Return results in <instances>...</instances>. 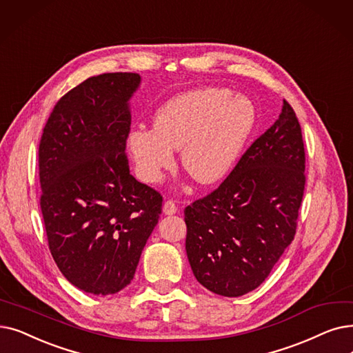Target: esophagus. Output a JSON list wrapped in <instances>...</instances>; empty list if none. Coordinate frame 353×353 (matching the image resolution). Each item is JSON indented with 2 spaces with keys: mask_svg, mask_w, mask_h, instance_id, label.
I'll return each instance as SVG.
<instances>
[{
  "mask_svg": "<svg viewBox=\"0 0 353 353\" xmlns=\"http://www.w3.org/2000/svg\"><path fill=\"white\" fill-rule=\"evenodd\" d=\"M177 212V206L173 201H165L163 205V213L164 214H174Z\"/></svg>",
  "mask_w": 353,
  "mask_h": 353,
  "instance_id": "34e87169",
  "label": "esophagus"
}]
</instances>
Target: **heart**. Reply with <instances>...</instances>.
<instances>
[{"label": "heart", "instance_id": "heart-1", "mask_svg": "<svg viewBox=\"0 0 353 353\" xmlns=\"http://www.w3.org/2000/svg\"><path fill=\"white\" fill-rule=\"evenodd\" d=\"M154 128L137 127L127 148L139 177L161 179L180 148L185 170L201 185L219 181L234 167L255 125V108L226 89L189 90L168 99L154 114Z\"/></svg>", "mask_w": 353, "mask_h": 353}]
</instances>
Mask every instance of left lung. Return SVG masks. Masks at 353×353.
Listing matches in <instances>:
<instances>
[{"label": "left lung", "mask_w": 353, "mask_h": 353, "mask_svg": "<svg viewBox=\"0 0 353 353\" xmlns=\"http://www.w3.org/2000/svg\"><path fill=\"white\" fill-rule=\"evenodd\" d=\"M304 168L301 127L283 101L279 119L221 186L185 209L186 252L199 283L225 297L263 284L294 239Z\"/></svg>", "instance_id": "8db88e82"}]
</instances>
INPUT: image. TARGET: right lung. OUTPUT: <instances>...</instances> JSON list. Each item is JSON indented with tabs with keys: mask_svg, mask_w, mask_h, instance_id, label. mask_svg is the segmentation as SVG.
<instances>
[{
	"mask_svg": "<svg viewBox=\"0 0 353 353\" xmlns=\"http://www.w3.org/2000/svg\"><path fill=\"white\" fill-rule=\"evenodd\" d=\"M139 73L92 76L59 99L39 145L40 208L54 263L85 293L134 279L163 196L130 174V99Z\"/></svg>",
	"mask_w": 353,
	"mask_h": 353,
	"instance_id": "right-lung-1",
	"label": "right lung"
}]
</instances>
